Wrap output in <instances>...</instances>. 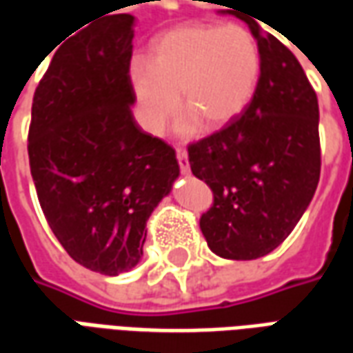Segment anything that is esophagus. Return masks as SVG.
Wrapping results in <instances>:
<instances>
[{
  "label": "esophagus",
  "instance_id": "34e87169",
  "mask_svg": "<svg viewBox=\"0 0 353 353\" xmlns=\"http://www.w3.org/2000/svg\"><path fill=\"white\" fill-rule=\"evenodd\" d=\"M176 157H177V162H179V170H181V174H189V172H191V166H189L187 151H185L183 147H176Z\"/></svg>",
  "mask_w": 353,
  "mask_h": 353
}]
</instances>
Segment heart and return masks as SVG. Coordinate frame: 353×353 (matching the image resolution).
Returning <instances> with one entry per match:
<instances>
[{
  "label": "heart",
  "instance_id": "heart-1",
  "mask_svg": "<svg viewBox=\"0 0 353 353\" xmlns=\"http://www.w3.org/2000/svg\"><path fill=\"white\" fill-rule=\"evenodd\" d=\"M257 37L242 24L181 26L159 37L151 62L132 60L128 68L139 123L161 134L179 109V94L189 113L179 123L181 134H192L202 119L223 126L236 119L252 101L261 79Z\"/></svg>",
  "mask_w": 353,
  "mask_h": 353
}]
</instances>
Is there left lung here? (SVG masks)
<instances>
[{"label": "left lung", "instance_id": "1", "mask_svg": "<svg viewBox=\"0 0 353 353\" xmlns=\"http://www.w3.org/2000/svg\"><path fill=\"white\" fill-rule=\"evenodd\" d=\"M236 14L257 37L261 79L244 113L189 145L194 176L214 192L200 217L208 248L223 259H259L291 234L321 170L318 96L295 54L252 14Z\"/></svg>", "mask_w": 353, "mask_h": 353}]
</instances>
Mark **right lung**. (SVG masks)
Listing matches in <instances>:
<instances>
[{
  "label": "right lung",
  "instance_id": "1",
  "mask_svg": "<svg viewBox=\"0 0 353 353\" xmlns=\"http://www.w3.org/2000/svg\"><path fill=\"white\" fill-rule=\"evenodd\" d=\"M132 14H101L54 52L35 88L30 170L68 255L117 276L138 265L145 223L179 176L176 151L138 126L128 68Z\"/></svg>",
  "mask_w": 353,
  "mask_h": 353
}]
</instances>
